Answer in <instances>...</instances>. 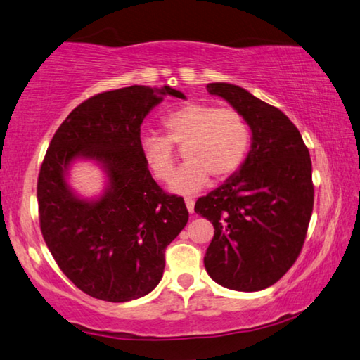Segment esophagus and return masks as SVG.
<instances>
[{
    "label": "esophagus",
    "instance_id": "obj_1",
    "mask_svg": "<svg viewBox=\"0 0 360 360\" xmlns=\"http://www.w3.org/2000/svg\"><path fill=\"white\" fill-rule=\"evenodd\" d=\"M193 205H195V200H193L192 197H187L186 198V207L189 210V213H193Z\"/></svg>",
    "mask_w": 360,
    "mask_h": 360
}]
</instances>
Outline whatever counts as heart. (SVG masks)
Masks as SVG:
<instances>
[{"label":"heart","mask_w":360,"mask_h":360,"mask_svg":"<svg viewBox=\"0 0 360 360\" xmlns=\"http://www.w3.org/2000/svg\"><path fill=\"white\" fill-rule=\"evenodd\" d=\"M165 136L146 134L139 152L147 169L158 181H168L176 165L174 146L182 147L187 162L176 171L169 189L193 193L213 178L222 182L242 168L252 146V128L240 112L208 102H191L162 118Z\"/></svg>","instance_id":"1"}]
</instances>
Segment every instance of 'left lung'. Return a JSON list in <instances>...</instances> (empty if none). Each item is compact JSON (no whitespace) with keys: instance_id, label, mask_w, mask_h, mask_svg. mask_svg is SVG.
<instances>
[{"instance_id":"obj_1","label":"left lung","mask_w":360,"mask_h":360,"mask_svg":"<svg viewBox=\"0 0 360 360\" xmlns=\"http://www.w3.org/2000/svg\"><path fill=\"white\" fill-rule=\"evenodd\" d=\"M207 89L247 118L253 142L240 171L195 203L214 226L203 262L222 287L258 292L283 277L304 245L314 207L309 150L277 107L236 84Z\"/></svg>"}]
</instances>
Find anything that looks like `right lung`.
Returning <instances> with one entry per match:
<instances>
[{"label": "right lung", "instance_id": "1", "mask_svg": "<svg viewBox=\"0 0 360 360\" xmlns=\"http://www.w3.org/2000/svg\"><path fill=\"white\" fill-rule=\"evenodd\" d=\"M169 86L105 91L73 108L51 139L38 174L39 227L60 271L93 298L124 303L162 281L165 250L189 221L184 198L153 181L139 152L141 124ZM103 163L109 189L86 202L68 189L73 159Z\"/></svg>", "mask_w": 360, "mask_h": 360}]
</instances>
